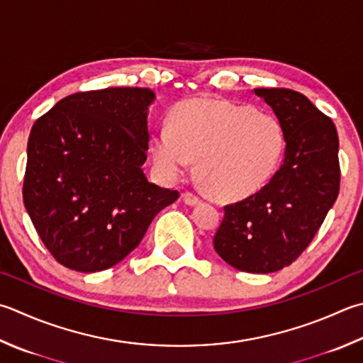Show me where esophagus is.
<instances>
[{"mask_svg": "<svg viewBox=\"0 0 363 363\" xmlns=\"http://www.w3.org/2000/svg\"><path fill=\"white\" fill-rule=\"evenodd\" d=\"M183 201L186 202L188 205H197V203L201 202L199 196H197L196 193H189V191H188V193H184V194H183Z\"/></svg>", "mask_w": 363, "mask_h": 363, "instance_id": "34e87169", "label": "esophagus"}]
</instances>
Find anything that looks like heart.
I'll return each mask as SVG.
<instances>
[{
  "label": "heart",
  "instance_id": "heart-1",
  "mask_svg": "<svg viewBox=\"0 0 363 363\" xmlns=\"http://www.w3.org/2000/svg\"><path fill=\"white\" fill-rule=\"evenodd\" d=\"M284 129L273 115L225 99L196 98L174 112L153 135V158L167 179L197 172L220 199H245L262 189L279 167Z\"/></svg>",
  "mask_w": 363,
  "mask_h": 363
}]
</instances>
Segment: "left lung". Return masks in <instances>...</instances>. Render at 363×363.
I'll list each match as a JSON object with an SVG mask.
<instances>
[{
	"label": "left lung",
	"mask_w": 363,
	"mask_h": 363,
	"mask_svg": "<svg viewBox=\"0 0 363 363\" xmlns=\"http://www.w3.org/2000/svg\"><path fill=\"white\" fill-rule=\"evenodd\" d=\"M255 93L281 123L284 160L256 194L224 205L213 246L237 270L272 273L302 255L337 201L338 134L302 93L288 88H255Z\"/></svg>",
	"instance_id": "8db88e82"
}]
</instances>
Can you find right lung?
Wrapping results in <instances>:
<instances>
[{
	"label": "right lung",
	"mask_w": 363,
	"mask_h": 363,
	"mask_svg": "<svg viewBox=\"0 0 363 363\" xmlns=\"http://www.w3.org/2000/svg\"><path fill=\"white\" fill-rule=\"evenodd\" d=\"M148 88L80 91L34 123L28 139L23 202L40 240L71 270L118 264L179 191L150 183Z\"/></svg>",
	"instance_id": "1"
}]
</instances>
